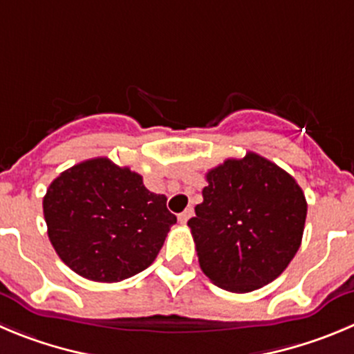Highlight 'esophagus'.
Returning <instances> with one entry per match:
<instances>
[{
    "mask_svg": "<svg viewBox=\"0 0 354 354\" xmlns=\"http://www.w3.org/2000/svg\"><path fill=\"white\" fill-rule=\"evenodd\" d=\"M192 214H194V209H192V207H188V209H185L183 213L178 214V222H180V223H187L188 218L192 216Z\"/></svg>",
    "mask_w": 354,
    "mask_h": 354,
    "instance_id": "obj_1",
    "label": "esophagus"
}]
</instances>
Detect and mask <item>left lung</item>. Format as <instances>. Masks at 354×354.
Instances as JSON below:
<instances>
[{"label": "left lung", "mask_w": 354, "mask_h": 354, "mask_svg": "<svg viewBox=\"0 0 354 354\" xmlns=\"http://www.w3.org/2000/svg\"><path fill=\"white\" fill-rule=\"evenodd\" d=\"M204 201L188 220L199 266L211 281L248 293L274 281L302 243L307 203L293 176L248 151L206 174Z\"/></svg>", "instance_id": "8db88e82"}]
</instances>
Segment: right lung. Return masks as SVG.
I'll list each match as a JSON object with an SVG mask.
<instances>
[{
	"mask_svg": "<svg viewBox=\"0 0 354 354\" xmlns=\"http://www.w3.org/2000/svg\"><path fill=\"white\" fill-rule=\"evenodd\" d=\"M167 197L106 157L59 174L43 197L48 239L59 259L80 276L117 283L151 266L176 216Z\"/></svg>",
	"mask_w": 354,
	"mask_h": 354,
	"instance_id": "1",
	"label": "right lung"
}]
</instances>
